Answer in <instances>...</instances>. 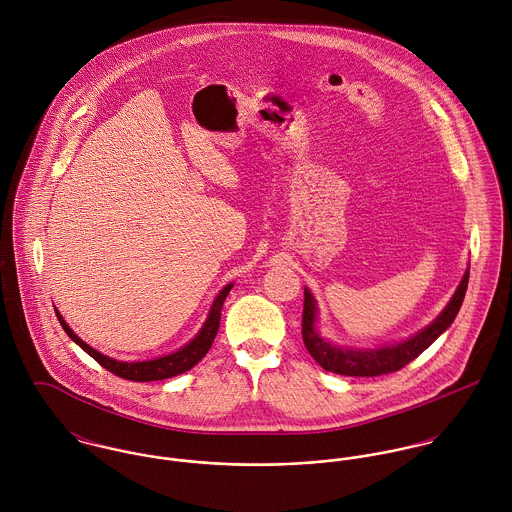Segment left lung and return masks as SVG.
Segmentation results:
<instances>
[{
  "label": "left lung",
  "mask_w": 512,
  "mask_h": 512,
  "mask_svg": "<svg viewBox=\"0 0 512 512\" xmlns=\"http://www.w3.org/2000/svg\"><path fill=\"white\" fill-rule=\"evenodd\" d=\"M467 284H469V270H465L463 280L459 282L457 290L445 305V309L439 313L438 319H434V323H430L426 329H422L420 333H416L414 337L402 343H394L378 349H349V347H339L325 341L315 329V321H317L315 297L309 290H305L303 317H301V335H303L305 349L317 361V365L335 374L380 376V374L396 372L402 366L412 363L418 355H422L453 323L467 292Z\"/></svg>",
  "instance_id": "1"
}]
</instances>
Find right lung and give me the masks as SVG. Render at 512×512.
Listing matches in <instances>:
<instances>
[{
    "instance_id": "1",
    "label": "right lung",
    "mask_w": 512,
    "mask_h": 512,
    "mask_svg": "<svg viewBox=\"0 0 512 512\" xmlns=\"http://www.w3.org/2000/svg\"><path fill=\"white\" fill-rule=\"evenodd\" d=\"M232 290V284L224 286L220 290L217 299L213 301V307L209 311V317L207 321L203 323L201 331L195 335L193 341H189L185 347H181L179 351L171 353V355H165V357H159V359H151V361H138V363H122V361H116V359H110L102 353H98L96 349H92L90 345H86L73 329L67 325V321L63 319V315L55 309L57 317H59V323L61 327L65 329V333L73 339L74 343L84 351L88 353L98 365L104 366L106 370L114 372L116 376L120 378H126V380H134V382H149V380H165V378H171V376H177V374H183L187 372L189 368L197 365L211 349L215 337H217V331H219L220 325V311H222V303L226 299L228 292Z\"/></svg>"
}]
</instances>
